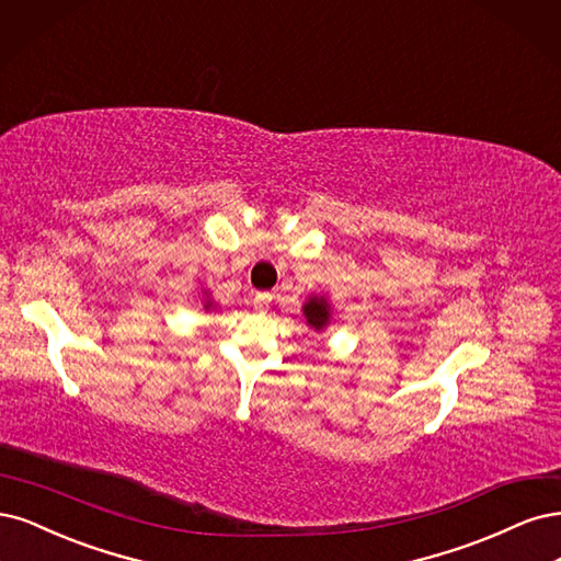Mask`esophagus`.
<instances>
[{
    "instance_id": "obj_1",
    "label": "esophagus",
    "mask_w": 561,
    "mask_h": 561,
    "mask_svg": "<svg viewBox=\"0 0 561 561\" xmlns=\"http://www.w3.org/2000/svg\"><path fill=\"white\" fill-rule=\"evenodd\" d=\"M254 305L259 307V310H265V307L270 305V294H256L254 296Z\"/></svg>"
}]
</instances>
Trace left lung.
Returning a JSON list of instances; mask_svg holds the SVG:
<instances>
[{
    "mask_svg": "<svg viewBox=\"0 0 561 561\" xmlns=\"http://www.w3.org/2000/svg\"><path fill=\"white\" fill-rule=\"evenodd\" d=\"M302 314H305L307 323H310L314 331H323V329L329 327V321H331V305H329L327 298L314 296V298H310V300L305 302Z\"/></svg>",
    "mask_w": 561,
    "mask_h": 561,
    "instance_id": "left-lung-1",
    "label": "left lung"
}]
</instances>
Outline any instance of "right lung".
Listing matches in <instances>:
<instances>
[{
  "label": "right lung",
  "instance_id": "1",
  "mask_svg": "<svg viewBox=\"0 0 561 561\" xmlns=\"http://www.w3.org/2000/svg\"><path fill=\"white\" fill-rule=\"evenodd\" d=\"M209 307H211V302H207V305H205V310H209Z\"/></svg>",
  "mask_w": 561,
  "mask_h": 561
}]
</instances>
